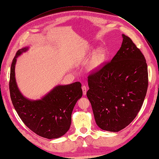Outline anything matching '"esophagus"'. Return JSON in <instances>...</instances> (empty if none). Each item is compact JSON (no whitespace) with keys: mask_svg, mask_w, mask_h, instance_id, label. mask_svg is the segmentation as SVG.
<instances>
[{"mask_svg":"<svg viewBox=\"0 0 159 159\" xmlns=\"http://www.w3.org/2000/svg\"><path fill=\"white\" fill-rule=\"evenodd\" d=\"M81 89H82L84 95H86V93H87V87H86V86H85V85H83L82 88H81Z\"/></svg>","mask_w":159,"mask_h":159,"instance_id":"1","label":"esophagus"}]
</instances>
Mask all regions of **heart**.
Returning <instances> with one entry per match:
<instances>
[{
	"instance_id": "b5f03b06",
	"label": "heart",
	"mask_w": 159,
	"mask_h": 159,
	"mask_svg": "<svg viewBox=\"0 0 159 159\" xmlns=\"http://www.w3.org/2000/svg\"><path fill=\"white\" fill-rule=\"evenodd\" d=\"M92 52V50H89V52ZM105 60V51L100 48L96 50L91 56L88 64V70L89 71H93L98 70Z\"/></svg>"
}]
</instances>
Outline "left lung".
I'll return each mask as SVG.
<instances>
[{"instance_id": "left-lung-1", "label": "left lung", "mask_w": 159, "mask_h": 159, "mask_svg": "<svg viewBox=\"0 0 159 159\" xmlns=\"http://www.w3.org/2000/svg\"><path fill=\"white\" fill-rule=\"evenodd\" d=\"M122 36L121 47L111 61L88 77L87 97L95 122L111 132L121 131L133 121L148 88L145 56L131 38Z\"/></svg>"}]
</instances>
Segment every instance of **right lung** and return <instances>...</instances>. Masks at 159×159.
I'll return each instance as SVG.
<instances>
[{"mask_svg":"<svg viewBox=\"0 0 159 159\" xmlns=\"http://www.w3.org/2000/svg\"><path fill=\"white\" fill-rule=\"evenodd\" d=\"M28 50H18L11 68V98L14 107L23 123L38 135L46 139H57L66 133L71 122V113L78 100L82 96L79 81L65 85H57L44 97L30 100L19 90L15 79L16 58Z\"/></svg>","mask_w":159,"mask_h":159,"instance_id":"right-lung-1","label":"right lung"}]
</instances>
